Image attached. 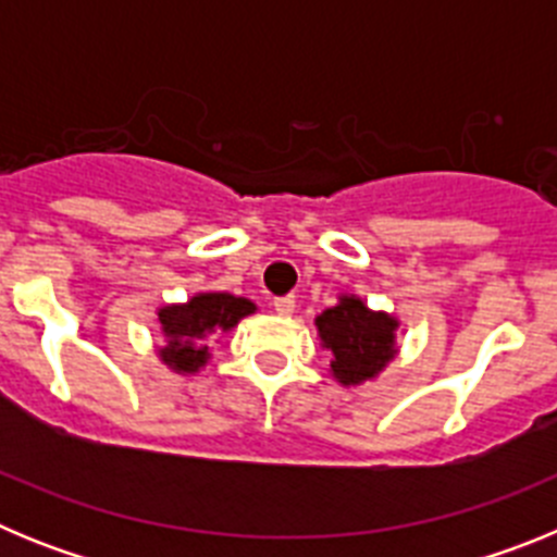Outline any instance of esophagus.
<instances>
[{
  "instance_id": "34e87169",
  "label": "esophagus",
  "mask_w": 557,
  "mask_h": 557,
  "mask_svg": "<svg viewBox=\"0 0 557 557\" xmlns=\"http://www.w3.org/2000/svg\"><path fill=\"white\" fill-rule=\"evenodd\" d=\"M273 307L278 314H293L295 312V295H282V298H275Z\"/></svg>"
}]
</instances>
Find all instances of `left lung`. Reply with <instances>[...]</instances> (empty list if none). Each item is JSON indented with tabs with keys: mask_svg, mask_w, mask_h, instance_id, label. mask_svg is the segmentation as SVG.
Returning a JSON list of instances; mask_svg holds the SVG:
<instances>
[{
	"mask_svg": "<svg viewBox=\"0 0 557 557\" xmlns=\"http://www.w3.org/2000/svg\"><path fill=\"white\" fill-rule=\"evenodd\" d=\"M318 334L334 354L332 373L343 385H359L376 376L396 354V326L391 314L371 312L366 304L343 295L337 307L318 314Z\"/></svg>",
	"mask_w": 557,
	"mask_h": 557,
	"instance_id": "8db88e82",
	"label": "left lung"
}]
</instances>
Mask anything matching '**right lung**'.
<instances>
[{"label": "right lung", "instance_id": "1", "mask_svg": "<svg viewBox=\"0 0 557 557\" xmlns=\"http://www.w3.org/2000/svg\"><path fill=\"white\" fill-rule=\"evenodd\" d=\"M253 309L248 298L228 293H200L189 304L164 307L159 312L166 334V346L159 351L161 359L172 371L195 373L209 359L211 337L234 329Z\"/></svg>", "mask_w": 557, "mask_h": 557}]
</instances>
